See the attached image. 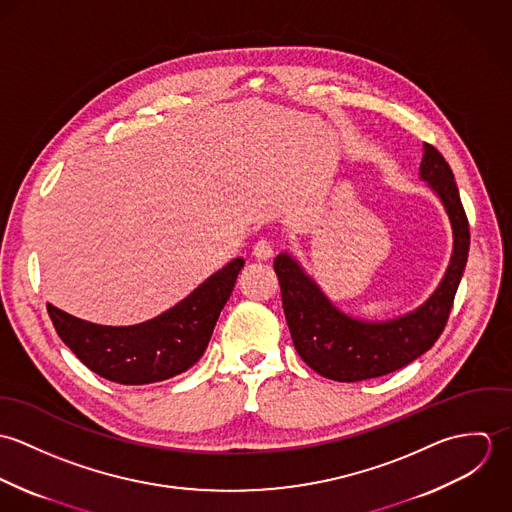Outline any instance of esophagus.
Listing matches in <instances>:
<instances>
[{
	"instance_id": "1",
	"label": "esophagus",
	"mask_w": 512,
	"mask_h": 512,
	"mask_svg": "<svg viewBox=\"0 0 512 512\" xmlns=\"http://www.w3.org/2000/svg\"><path fill=\"white\" fill-rule=\"evenodd\" d=\"M272 254H274V248H272V244H270L268 240H258V242L254 244V248H252V256H254L256 260H260V262L270 260Z\"/></svg>"
}]
</instances>
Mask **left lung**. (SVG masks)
<instances>
[{
  "label": "left lung",
  "instance_id": "obj_1",
  "mask_svg": "<svg viewBox=\"0 0 512 512\" xmlns=\"http://www.w3.org/2000/svg\"><path fill=\"white\" fill-rule=\"evenodd\" d=\"M420 179L447 213L453 250L436 292L414 311L384 321L353 317L325 295L292 254L282 252L274 260L293 347L317 374L339 382L376 378L410 365L438 341L467 264L469 222L453 171L430 144H424Z\"/></svg>",
  "mask_w": 512,
  "mask_h": 512
}]
</instances>
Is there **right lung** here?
Instances as JSON below:
<instances>
[{
	"instance_id": "1",
	"label": "right lung",
	"mask_w": 512,
	"mask_h": 512,
	"mask_svg": "<svg viewBox=\"0 0 512 512\" xmlns=\"http://www.w3.org/2000/svg\"><path fill=\"white\" fill-rule=\"evenodd\" d=\"M244 260L234 258L161 315L128 327L98 325L47 303L63 343L92 372L120 384L167 380L195 365L234 290Z\"/></svg>"
}]
</instances>
